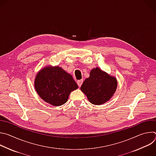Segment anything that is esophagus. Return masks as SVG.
<instances>
[{
  "mask_svg": "<svg viewBox=\"0 0 156 156\" xmlns=\"http://www.w3.org/2000/svg\"><path fill=\"white\" fill-rule=\"evenodd\" d=\"M83 83V80H78L77 81V84H78L79 87H81V86L82 85Z\"/></svg>",
  "mask_w": 156,
  "mask_h": 156,
  "instance_id": "1",
  "label": "esophagus"
}]
</instances>
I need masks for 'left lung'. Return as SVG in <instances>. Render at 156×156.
<instances>
[{"label": "left lung", "mask_w": 156, "mask_h": 156, "mask_svg": "<svg viewBox=\"0 0 156 156\" xmlns=\"http://www.w3.org/2000/svg\"><path fill=\"white\" fill-rule=\"evenodd\" d=\"M117 87V81L99 68L91 70L90 77L81 86V91L89 101L94 105H101L113 96Z\"/></svg>", "instance_id": "left-lung-1"}]
</instances>
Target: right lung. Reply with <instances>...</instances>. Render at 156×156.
Segmentation results:
<instances>
[{
	"instance_id": "1",
	"label": "right lung",
	"mask_w": 156,
	"mask_h": 156,
	"mask_svg": "<svg viewBox=\"0 0 156 156\" xmlns=\"http://www.w3.org/2000/svg\"><path fill=\"white\" fill-rule=\"evenodd\" d=\"M34 87L42 100L59 106L66 102L70 93L78 86L72 75L61 67L47 66L37 73Z\"/></svg>"
}]
</instances>
